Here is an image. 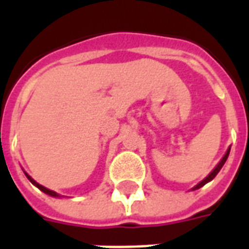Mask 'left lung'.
Here are the masks:
<instances>
[{"mask_svg": "<svg viewBox=\"0 0 249 249\" xmlns=\"http://www.w3.org/2000/svg\"><path fill=\"white\" fill-rule=\"evenodd\" d=\"M230 151H231V149H230V148H228V151H227V153H225V155H224V157L221 159V161H220L219 164L216 165V168H214L212 172L209 173L207 178H204L203 181H200V183H198L197 185H196V187H193V191H195V189H198V188H201V187H203V185H205V184H207V183H209L211 180H213L214 176H216V175H217V173L220 172V169L223 168V165H224V162L227 161V159H228V155H230Z\"/></svg>", "mask_w": 249, "mask_h": 249, "instance_id": "left-lung-1", "label": "left lung"}]
</instances>
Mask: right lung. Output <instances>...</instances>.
<instances>
[{
    "mask_svg": "<svg viewBox=\"0 0 249 249\" xmlns=\"http://www.w3.org/2000/svg\"><path fill=\"white\" fill-rule=\"evenodd\" d=\"M25 175H26V178H29L30 180V183L33 184V185H36V187L38 188V189H41V191H42V192L44 193H46V195H49V196H53V197H58V196H60V195H58V193H56L54 192V191H51V189H48V188H45V187H42V185H40V184L38 183H36L35 180H33V178H30L29 175H28V173H25Z\"/></svg>",
    "mask_w": 249,
    "mask_h": 249,
    "instance_id": "obj_1",
    "label": "right lung"
}]
</instances>
